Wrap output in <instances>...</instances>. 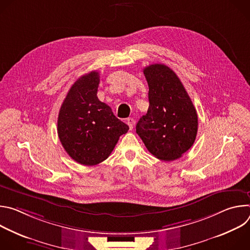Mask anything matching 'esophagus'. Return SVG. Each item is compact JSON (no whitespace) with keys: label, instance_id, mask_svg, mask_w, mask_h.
<instances>
[{"label":"esophagus","instance_id":"1","mask_svg":"<svg viewBox=\"0 0 250 250\" xmlns=\"http://www.w3.org/2000/svg\"><path fill=\"white\" fill-rule=\"evenodd\" d=\"M126 124H127V125L129 126V128L132 129L133 125H134V120H133L132 118H128V119H126Z\"/></svg>","mask_w":250,"mask_h":250}]
</instances>
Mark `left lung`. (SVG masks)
<instances>
[{"label": "left lung", "instance_id": "8db88e82", "mask_svg": "<svg viewBox=\"0 0 250 250\" xmlns=\"http://www.w3.org/2000/svg\"><path fill=\"white\" fill-rule=\"evenodd\" d=\"M149 108L136 125V133L148 151L165 161L181 157L194 145L198 131L195 106L182 82L164 64L144 69Z\"/></svg>", "mask_w": 250, "mask_h": 250}]
</instances>
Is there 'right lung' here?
I'll return each instance as SVG.
<instances>
[{
	"mask_svg": "<svg viewBox=\"0 0 250 250\" xmlns=\"http://www.w3.org/2000/svg\"><path fill=\"white\" fill-rule=\"evenodd\" d=\"M98 71L81 76L64 99L58 115L61 145L76 162L93 166L110 156L119 138L129 129L98 97Z\"/></svg>",
	"mask_w": 250,
	"mask_h": 250,
	"instance_id": "add662e5",
	"label": "right lung"
}]
</instances>
